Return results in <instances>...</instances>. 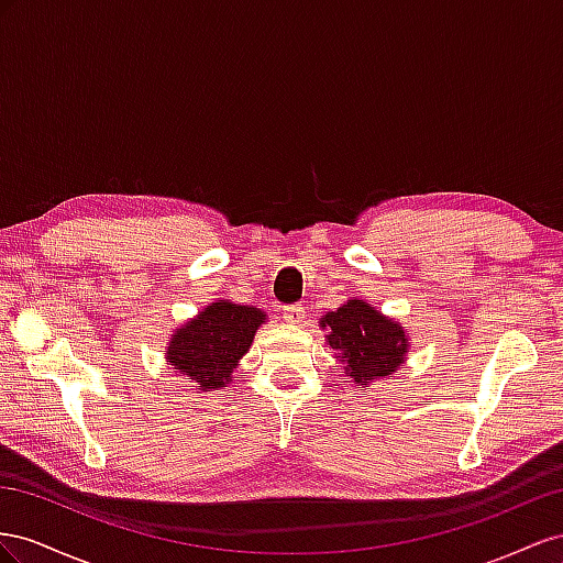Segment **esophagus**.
I'll list each match as a JSON object with an SVG mask.
<instances>
[{"instance_id": "esophagus-1", "label": "esophagus", "mask_w": 563, "mask_h": 563, "mask_svg": "<svg viewBox=\"0 0 563 563\" xmlns=\"http://www.w3.org/2000/svg\"><path fill=\"white\" fill-rule=\"evenodd\" d=\"M283 318H285V323H290V325H303V323H307V307H303V303H292V307H285Z\"/></svg>"}]
</instances>
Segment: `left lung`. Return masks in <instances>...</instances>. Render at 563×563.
I'll list each match as a JSON object with an SVG mask.
<instances>
[{
	"instance_id": "8db88e82",
	"label": "left lung",
	"mask_w": 563,
	"mask_h": 563,
	"mask_svg": "<svg viewBox=\"0 0 563 563\" xmlns=\"http://www.w3.org/2000/svg\"><path fill=\"white\" fill-rule=\"evenodd\" d=\"M332 356L342 361L344 375L358 389L391 377L406 363L410 336L396 318L384 316L361 297L346 299L340 309L318 320Z\"/></svg>"
}]
</instances>
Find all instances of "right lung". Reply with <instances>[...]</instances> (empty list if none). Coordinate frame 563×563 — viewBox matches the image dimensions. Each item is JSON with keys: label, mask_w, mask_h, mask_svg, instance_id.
<instances>
[{"label": "right lung", "mask_w": 563, "mask_h": 563, "mask_svg": "<svg viewBox=\"0 0 563 563\" xmlns=\"http://www.w3.org/2000/svg\"><path fill=\"white\" fill-rule=\"evenodd\" d=\"M264 323L266 311L262 309L214 299L172 332L165 361L174 373L196 382L198 391L229 387L240 358Z\"/></svg>", "instance_id": "right-lung-1"}]
</instances>
